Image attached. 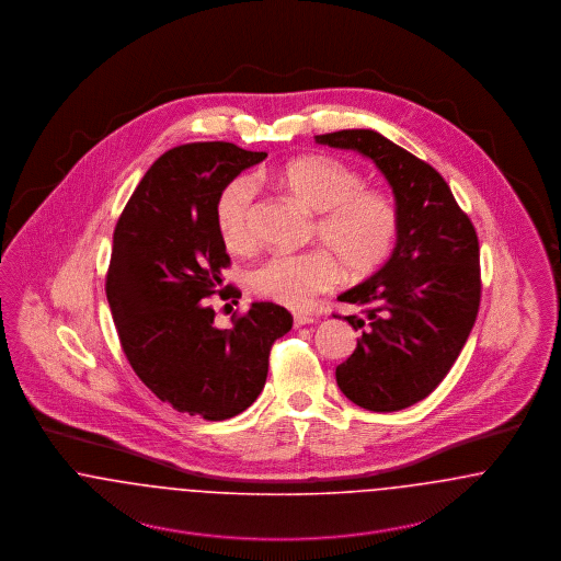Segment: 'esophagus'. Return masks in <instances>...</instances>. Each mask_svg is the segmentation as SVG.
Returning <instances> with one entry per match:
<instances>
[{
  "label": "esophagus",
  "instance_id": "1",
  "mask_svg": "<svg viewBox=\"0 0 561 561\" xmlns=\"http://www.w3.org/2000/svg\"><path fill=\"white\" fill-rule=\"evenodd\" d=\"M309 323H316L313 316H305V313H296V316H294V325H296V328L309 325Z\"/></svg>",
  "mask_w": 561,
  "mask_h": 561
}]
</instances>
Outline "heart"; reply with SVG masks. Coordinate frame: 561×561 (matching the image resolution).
Listing matches in <instances>:
<instances>
[{
  "label": "heart",
  "instance_id": "b5f03b06",
  "mask_svg": "<svg viewBox=\"0 0 561 561\" xmlns=\"http://www.w3.org/2000/svg\"><path fill=\"white\" fill-rule=\"evenodd\" d=\"M279 183L294 202L320 214L313 238L333 256L323 250L271 256L250 273V286L259 296L302 309L316 294L339 282V265L348 277L362 279L389 261L400 229L398 210L385 193L364 188L362 174L345 161L305 156L282 170ZM254 202L256 183L250 176L233 179L218 197V229L233 252H248L254 245Z\"/></svg>",
  "mask_w": 561,
  "mask_h": 561
}]
</instances>
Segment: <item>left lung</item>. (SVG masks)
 Listing matches in <instances>:
<instances>
[{
    "instance_id": "left-lung-1",
    "label": "left lung",
    "mask_w": 561,
    "mask_h": 561,
    "mask_svg": "<svg viewBox=\"0 0 561 561\" xmlns=\"http://www.w3.org/2000/svg\"><path fill=\"white\" fill-rule=\"evenodd\" d=\"M316 142L366 156L393 188L400 229L391 259L339 296L364 305L366 320L345 318L364 332L336 382L366 410H403L446 378L471 334L481 296L478 233L442 174L382 134L341 130Z\"/></svg>"
}]
</instances>
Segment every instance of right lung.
<instances>
[{
    "instance_id": "1",
    "label": "right lung",
    "mask_w": 561,
    "mask_h": 561,
    "mask_svg": "<svg viewBox=\"0 0 561 561\" xmlns=\"http://www.w3.org/2000/svg\"><path fill=\"white\" fill-rule=\"evenodd\" d=\"M265 158L233 142L174 147L147 170L113 233L105 290L122 348L136 376L188 416L225 421L252 405L271 345L293 328L275 302H252L233 328H216L206 300L222 293L229 267L218 197Z\"/></svg>"
}]
</instances>
